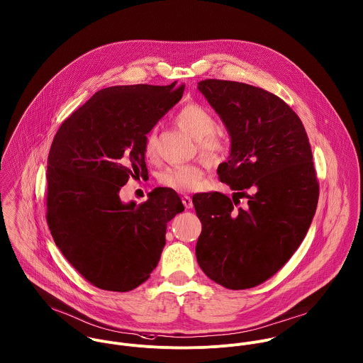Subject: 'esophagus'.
I'll list each match as a JSON object with an SVG mask.
<instances>
[{"instance_id":"34e87169","label":"esophagus","mask_w":363,"mask_h":363,"mask_svg":"<svg viewBox=\"0 0 363 363\" xmlns=\"http://www.w3.org/2000/svg\"><path fill=\"white\" fill-rule=\"evenodd\" d=\"M182 203H184V206H185L186 209H192V206H194L192 199H191V196H188V195H184V196H182Z\"/></svg>"}]
</instances>
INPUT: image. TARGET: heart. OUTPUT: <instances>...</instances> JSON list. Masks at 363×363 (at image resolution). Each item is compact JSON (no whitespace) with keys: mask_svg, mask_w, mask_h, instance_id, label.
I'll use <instances>...</instances> for the list:
<instances>
[{"mask_svg":"<svg viewBox=\"0 0 363 363\" xmlns=\"http://www.w3.org/2000/svg\"><path fill=\"white\" fill-rule=\"evenodd\" d=\"M177 125L189 136L198 140L201 154L209 160L216 161L227 148L225 136L216 128V119L213 113L201 104H188L182 106L177 116ZM143 151L148 160L157 155V135L155 129H151L145 138ZM203 178V167L198 162L174 165L162 169L158 175V182L177 192H189L199 186Z\"/></svg>","mask_w":363,"mask_h":363,"instance_id":"heart-1","label":"heart"}]
</instances>
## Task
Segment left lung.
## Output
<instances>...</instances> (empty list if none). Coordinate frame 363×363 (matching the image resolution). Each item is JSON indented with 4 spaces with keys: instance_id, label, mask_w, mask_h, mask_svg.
I'll list each match as a JSON object with an SVG mask.
<instances>
[{
    "instance_id": "left-lung-1",
    "label": "left lung",
    "mask_w": 363,
    "mask_h": 363,
    "mask_svg": "<svg viewBox=\"0 0 363 363\" xmlns=\"http://www.w3.org/2000/svg\"><path fill=\"white\" fill-rule=\"evenodd\" d=\"M199 91L231 138L218 179L233 191L192 198L202 233L196 259L227 289H250L274 277L301 244L318 202V181L304 126L279 96L225 79H203ZM240 197L247 205L237 210Z\"/></svg>"
}]
</instances>
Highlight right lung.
Here are the masks:
<instances>
[{
	"instance_id": "1",
	"label": "right lung",
	"mask_w": 363,
	"mask_h": 363,
	"mask_svg": "<svg viewBox=\"0 0 363 363\" xmlns=\"http://www.w3.org/2000/svg\"><path fill=\"white\" fill-rule=\"evenodd\" d=\"M185 85H116L95 92L57 130L48 158L46 220L56 245L85 281L129 291L150 278L167 223L184 212L174 189L123 203L119 191L143 177L145 135Z\"/></svg>"
}]
</instances>
